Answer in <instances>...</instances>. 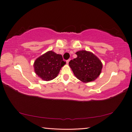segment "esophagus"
<instances>
[{
	"mask_svg": "<svg viewBox=\"0 0 132 132\" xmlns=\"http://www.w3.org/2000/svg\"><path fill=\"white\" fill-rule=\"evenodd\" d=\"M69 61H70V59H69V60H67V64H68L69 63Z\"/></svg>",
	"mask_w": 132,
	"mask_h": 132,
	"instance_id": "esophagus-1",
	"label": "esophagus"
}]
</instances>
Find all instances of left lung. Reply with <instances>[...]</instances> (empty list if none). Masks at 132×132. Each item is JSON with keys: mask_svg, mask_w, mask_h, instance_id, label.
I'll list each match as a JSON object with an SVG mask.
<instances>
[{"mask_svg": "<svg viewBox=\"0 0 132 132\" xmlns=\"http://www.w3.org/2000/svg\"><path fill=\"white\" fill-rule=\"evenodd\" d=\"M77 57L69 62L75 75L84 83L95 80L100 75L102 64L93 53L86 51L77 52Z\"/></svg>", "mask_w": 132, "mask_h": 132, "instance_id": "8db88e82", "label": "left lung"}]
</instances>
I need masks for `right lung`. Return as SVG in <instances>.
I'll use <instances>...</instances> for the list:
<instances>
[{
    "label": "right lung",
    "instance_id": "add662e5",
    "mask_svg": "<svg viewBox=\"0 0 132 132\" xmlns=\"http://www.w3.org/2000/svg\"><path fill=\"white\" fill-rule=\"evenodd\" d=\"M65 63L61 54L49 51L36 59L34 64V71L43 80L49 81L57 76Z\"/></svg>",
    "mask_w": 132,
    "mask_h": 132
}]
</instances>
